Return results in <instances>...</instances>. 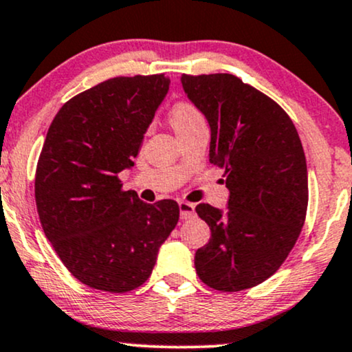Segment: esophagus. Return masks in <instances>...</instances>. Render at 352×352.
<instances>
[{"label":"esophagus","mask_w":352,"mask_h":352,"mask_svg":"<svg viewBox=\"0 0 352 352\" xmlns=\"http://www.w3.org/2000/svg\"><path fill=\"white\" fill-rule=\"evenodd\" d=\"M195 215V205L194 204H189V202H179V217L181 220H189V218H192Z\"/></svg>","instance_id":"esophagus-1"}]
</instances>
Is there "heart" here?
<instances>
[{
  "label": "heart",
  "mask_w": 352,
  "mask_h": 352,
  "mask_svg": "<svg viewBox=\"0 0 352 352\" xmlns=\"http://www.w3.org/2000/svg\"><path fill=\"white\" fill-rule=\"evenodd\" d=\"M170 121L175 127L176 134H179V132H184L189 127L199 124V122H204V116L200 115V111L192 103L179 102L171 108Z\"/></svg>",
  "instance_id": "1"
}]
</instances>
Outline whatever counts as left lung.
<instances>
[{"label":"left lung","mask_w":352,"mask_h":352,"mask_svg":"<svg viewBox=\"0 0 352 352\" xmlns=\"http://www.w3.org/2000/svg\"><path fill=\"white\" fill-rule=\"evenodd\" d=\"M207 118L210 163L225 168V210L195 207L210 226L195 252V272L213 289L236 293L270 278L302 230L309 202L307 165L299 134L280 104L232 74L181 77Z\"/></svg>","instance_id":"obj_1"}]
</instances>
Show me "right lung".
<instances>
[{"instance_id":"add662e5","label":"right lung","mask_w":352,"mask_h":352,"mask_svg":"<svg viewBox=\"0 0 352 352\" xmlns=\"http://www.w3.org/2000/svg\"><path fill=\"white\" fill-rule=\"evenodd\" d=\"M168 89L165 74L113 77L63 104L47 132L35 173L40 223L72 276L94 289L144 285L179 220L175 200L145 204L118 177L134 166Z\"/></svg>"}]
</instances>
